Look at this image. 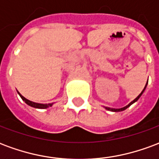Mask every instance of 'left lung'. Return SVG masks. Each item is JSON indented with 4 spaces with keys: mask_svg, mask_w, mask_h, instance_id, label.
Returning a JSON list of instances; mask_svg holds the SVG:
<instances>
[{
    "mask_svg": "<svg viewBox=\"0 0 159 159\" xmlns=\"http://www.w3.org/2000/svg\"><path fill=\"white\" fill-rule=\"evenodd\" d=\"M147 84H146V86H145V88H144V89L142 90V91H141V93H140V94H139V95H138V96H137L136 98H135V99H134V100H133V101H131V102H130V103L129 104V105H127L126 107H122V108H118V109H115V108H110V107H105V109H107V111H113V112H118V111H123L126 110L128 107H129L130 106L132 105V104L135 103L137 100L140 99V97L141 96V95H142V93H144V91H145V89H146V88H147Z\"/></svg>",
    "mask_w": 159,
    "mask_h": 159,
    "instance_id": "left-lung-1",
    "label": "left lung"
}]
</instances>
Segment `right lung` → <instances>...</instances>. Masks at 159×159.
<instances>
[{"label":"right lung","instance_id":"add662e5","mask_svg":"<svg viewBox=\"0 0 159 159\" xmlns=\"http://www.w3.org/2000/svg\"><path fill=\"white\" fill-rule=\"evenodd\" d=\"M18 92V91H17ZM18 93L19 94V96L21 97V99H22L25 102L28 106L31 107H34V108H36V109H47V108H49V107H51L53 105V103H49V104H40V103H36V102H33V101H30V100H27L26 98L23 96L21 93L18 92Z\"/></svg>","mask_w":159,"mask_h":159}]
</instances>
